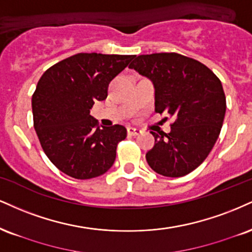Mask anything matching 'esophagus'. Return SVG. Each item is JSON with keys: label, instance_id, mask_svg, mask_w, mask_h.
I'll return each instance as SVG.
<instances>
[{"label": "esophagus", "instance_id": "34e87169", "mask_svg": "<svg viewBox=\"0 0 252 252\" xmlns=\"http://www.w3.org/2000/svg\"><path fill=\"white\" fill-rule=\"evenodd\" d=\"M126 131H128V135L130 136H137L141 134V130L132 128V126H128V128H126Z\"/></svg>", "mask_w": 252, "mask_h": 252}]
</instances>
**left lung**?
Instances as JSON below:
<instances>
[{
  "label": "left lung",
  "mask_w": 252,
  "mask_h": 252,
  "mask_svg": "<svg viewBox=\"0 0 252 252\" xmlns=\"http://www.w3.org/2000/svg\"><path fill=\"white\" fill-rule=\"evenodd\" d=\"M129 68L153 81L156 113L174 118L169 134L150 131L155 145L145 155L148 164L166 177L190 174L207 158L222 129L226 101L220 78L177 53L135 56Z\"/></svg>",
  "instance_id": "1"
}]
</instances>
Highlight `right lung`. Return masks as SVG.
I'll return each mask as SVG.
<instances>
[{"label": "right lung", "instance_id": "add662e5", "mask_svg": "<svg viewBox=\"0 0 252 252\" xmlns=\"http://www.w3.org/2000/svg\"><path fill=\"white\" fill-rule=\"evenodd\" d=\"M134 57L80 53L39 78L32 98L34 128L45 155L65 175L90 180L113 166L126 129L120 124L101 128L90 109L107 98L110 81Z\"/></svg>", "mask_w": 252, "mask_h": 252}]
</instances>
